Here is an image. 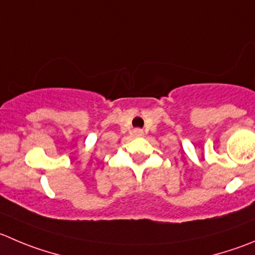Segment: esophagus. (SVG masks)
Instances as JSON below:
<instances>
[{
  "instance_id": "1",
  "label": "esophagus",
  "mask_w": 255,
  "mask_h": 255,
  "mask_svg": "<svg viewBox=\"0 0 255 255\" xmlns=\"http://www.w3.org/2000/svg\"><path fill=\"white\" fill-rule=\"evenodd\" d=\"M141 132V130H136V134H140Z\"/></svg>"
}]
</instances>
